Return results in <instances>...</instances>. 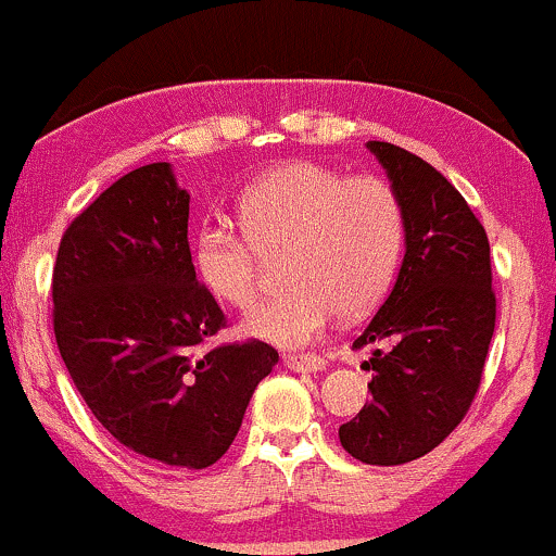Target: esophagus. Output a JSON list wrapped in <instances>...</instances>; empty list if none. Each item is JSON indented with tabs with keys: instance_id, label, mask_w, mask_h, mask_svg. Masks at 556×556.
Masks as SVG:
<instances>
[{
	"instance_id": "obj_1",
	"label": "esophagus",
	"mask_w": 556,
	"mask_h": 556,
	"mask_svg": "<svg viewBox=\"0 0 556 556\" xmlns=\"http://www.w3.org/2000/svg\"><path fill=\"white\" fill-rule=\"evenodd\" d=\"M283 366L296 374H315V371H324L326 361L318 355H283Z\"/></svg>"
}]
</instances>
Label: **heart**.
Wrapping results in <instances>:
<instances>
[{
	"mask_svg": "<svg viewBox=\"0 0 556 556\" xmlns=\"http://www.w3.org/2000/svg\"><path fill=\"white\" fill-rule=\"evenodd\" d=\"M241 230L204 225L193 236V270L228 307H249L262 291L267 260H283V294L256 304L241 331L276 348L300 350L344 315L384 296L405 241L395 188L374 175L344 177L318 161H289L243 190Z\"/></svg>",
	"mask_w": 556,
	"mask_h": 556,
	"instance_id": "obj_1",
	"label": "heart"
}]
</instances>
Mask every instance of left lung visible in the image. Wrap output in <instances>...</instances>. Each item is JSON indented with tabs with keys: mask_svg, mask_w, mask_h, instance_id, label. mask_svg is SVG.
I'll return each mask as SVG.
<instances>
[{
	"mask_svg": "<svg viewBox=\"0 0 556 556\" xmlns=\"http://www.w3.org/2000/svg\"><path fill=\"white\" fill-rule=\"evenodd\" d=\"M405 214V256L390 296L352 348L392 342L363 363L371 403L339 427L363 464L395 467L438 447L480 390L495 328L491 243L464 195L432 164L368 142Z\"/></svg>",
	"mask_w": 556,
	"mask_h": 556,
	"instance_id": "1",
	"label": "left lung"
}]
</instances>
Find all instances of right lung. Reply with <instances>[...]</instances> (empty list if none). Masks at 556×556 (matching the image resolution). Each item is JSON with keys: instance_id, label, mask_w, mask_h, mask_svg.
Returning <instances> with one entry per match:
<instances>
[{"instance_id": "obj_1", "label": "right lung", "mask_w": 556, "mask_h": 556, "mask_svg": "<svg viewBox=\"0 0 556 556\" xmlns=\"http://www.w3.org/2000/svg\"><path fill=\"white\" fill-rule=\"evenodd\" d=\"M188 214L166 161L103 190L61 238L52 326L76 390L118 443L164 467L206 469L278 352L260 339L208 348L225 315L195 278Z\"/></svg>"}]
</instances>
